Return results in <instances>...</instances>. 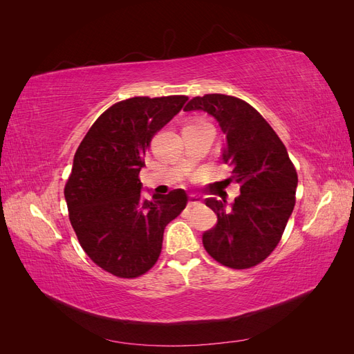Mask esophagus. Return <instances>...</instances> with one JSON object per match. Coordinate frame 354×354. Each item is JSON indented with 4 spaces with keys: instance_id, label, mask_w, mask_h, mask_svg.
Segmentation results:
<instances>
[{
    "instance_id": "obj_1",
    "label": "esophagus",
    "mask_w": 354,
    "mask_h": 354,
    "mask_svg": "<svg viewBox=\"0 0 354 354\" xmlns=\"http://www.w3.org/2000/svg\"><path fill=\"white\" fill-rule=\"evenodd\" d=\"M196 205H201V199L198 196H195V195H190L189 196V202H187V207L189 208H194Z\"/></svg>"
}]
</instances>
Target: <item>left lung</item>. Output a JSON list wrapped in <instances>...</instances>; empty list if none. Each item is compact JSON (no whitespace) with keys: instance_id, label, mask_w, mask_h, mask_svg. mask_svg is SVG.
Listing matches in <instances>:
<instances>
[{"instance_id":"1","label":"left lung","mask_w":354,"mask_h":354,"mask_svg":"<svg viewBox=\"0 0 354 354\" xmlns=\"http://www.w3.org/2000/svg\"><path fill=\"white\" fill-rule=\"evenodd\" d=\"M185 111H203L226 136L223 160L230 165L241 195L226 201L208 198L217 224L202 234L207 252L230 269H250L264 261L279 243L295 205L297 171L286 147L251 104L226 94L194 97Z\"/></svg>"}]
</instances>
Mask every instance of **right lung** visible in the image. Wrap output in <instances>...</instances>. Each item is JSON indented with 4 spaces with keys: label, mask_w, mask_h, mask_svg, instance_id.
Listing matches in <instances>:
<instances>
[{
    "label": "right lung",
    "mask_w": 354,
    "mask_h": 354,
    "mask_svg": "<svg viewBox=\"0 0 354 354\" xmlns=\"http://www.w3.org/2000/svg\"><path fill=\"white\" fill-rule=\"evenodd\" d=\"M186 102V95L118 102L75 152L65 186L69 220L85 254L113 276L133 279L151 270L165 226L186 208L183 189L143 199L138 178L153 136Z\"/></svg>",
    "instance_id": "1"
}]
</instances>
